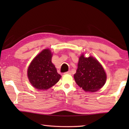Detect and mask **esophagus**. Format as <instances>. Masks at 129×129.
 <instances>
[{"instance_id":"34e87169","label":"esophagus","mask_w":129,"mask_h":129,"mask_svg":"<svg viewBox=\"0 0 129 129\" xmlns=\"http://www.w3.org/2000/svg\"><path fill=\"white\" fill-rule=\"evenodd\" d=\"M64 74H68V75H71L72 74V72H71V71H68V72H65L64 73Z\"/></svg>"}]
</instances>
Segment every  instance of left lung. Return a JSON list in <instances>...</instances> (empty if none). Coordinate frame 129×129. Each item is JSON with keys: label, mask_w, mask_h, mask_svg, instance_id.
<instances>
[{"label": "left lung", "mask_w": 129, "mask_h": 129, "mask_svg": "<svg viewBox=\"0 0 129 129\" xmlns=\"http://www.w3.org/2000/svg\"><path fill=\"white\" fill-rule=\"evenodd\" d=\"M74 78L76 84L85 91L94 92L104 85L106 75L103 67L97 60L91 56L85 57L82 54Z\"/></svg>", "instance_id": "1"}]
</instances>
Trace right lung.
Segmentation results:
<instances>
[{"label":"right lung","instance_id":"1","mask_svg":"<svg viewBox=\"0 0 129 129\" xmlns=\"http://www.w3.org/2000/svg\"><path fill=\"white\" fill-rule=\"evenodd\" d=\"M52 54L48 49L43 50L30 63L28 69V77L34 88L47 90L55 85L61 78L52 64Z\"/></svg>","mask_w":129,"mask_h":129}]
</instances>
